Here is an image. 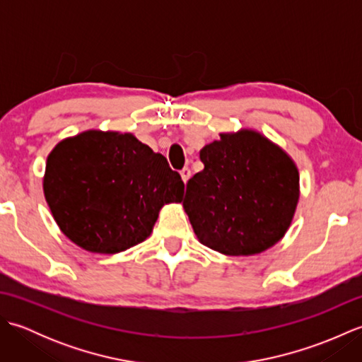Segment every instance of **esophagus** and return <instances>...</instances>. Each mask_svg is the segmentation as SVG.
<instances>
[{"mask_svg": "<svg viewBox=\"0 0 362 362\" xmlns=\"http://www.w3.org/2000/svg\"><path fill=\"white\" fill-rule=\"evenodd\" d=\"M180 175H182V180L187 183V182L189 180V177H191V171H189V168H183L182 171H180Z\"/></svg>", "mask_w": 362, "mask_h": 362, "instance_id": "obj_1", "label": "esophagus"}]
</instances>
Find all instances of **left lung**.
Listing matches in <instances>:
<instances>
[{"instance_id":"obj_1","label":"left lung","mask_w":362,"mask_h":362,"mask_svg":"<svg viewBox=\"0 0 362 362\" xmlns=\"http://www.w3.org/2000/svg\"><path fill=\"white\" fill-rule=\"evenodd\" d=\"M204 169L183 197L194 233L224 255H255L279 243L298 201V171L286 152L253 130L221 134L201 151Z\"/></svg>"}]
</instances>
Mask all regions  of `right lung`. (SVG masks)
<instances>
[{
  "label": "right lung",
  "mask_w": 362,
  "mask_h": 362,
  "mask_svg": "<svg viewBox=\"0 0 362 362\" xmlns=\"http://www.w3.org/2000/svg\"><path fill=\"white\" fill-rule=\"evenodd\" d=\"M183 180L132 134L88 130L60 141L43 191L54 219L79 247L118 253L144 241L165 204L182 202Z\"/></svg>",
  "instance_id": "add662e5"
}]
</instances>
